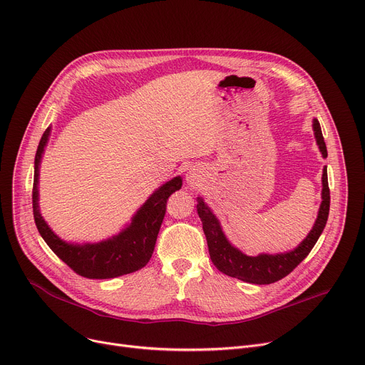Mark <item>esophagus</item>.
Returning a JSON list of instances; mask_svg holds the SVG:
<instances>
[{
    "instance_id": "esophagus-1",
    "label": "esophagus",
    "mask_w": 365,
    "mask_h": 365,
    "mask_svg": "<svg viewBox=\"0 0 365 365\" xmlns=\"http://www.w3.org/2000/svg\"><path fill=\"white\" fill-rule=\"evenodd\" d=\"M186 183L189 187L192 189H197L201 186L202 183V176H201V172L198 168H190L187 175H186Z\"/></svg>"
}]
</instances>
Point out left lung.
<instances>
[{"label":"left lung","instance_id":"8db88e82","mask_svg":"<svg viewBox=\"0 0 365 365\" xmlns=\"http://www.w3.org/2000/svg\"><path fill=\"white\" fill-rule=\"evenodd\" d=\"M312 130L315 140L320 148L322 155L327 157L326 142L322 133V128L317 118H312ZM323 190H322V205L319 210L317 220H315L308 236L301 242V244L289 252L283 254H259L257 257L245 255L233 247L229 239L226 237L220 222L214 215L211 208L204 202L201 197L197 198V210L198 215L202 222V229L207 237L208 252L212 264L222 273L239 279L242 282H248L254 284H270L274 283L292 272L295 267L311 252L315 242L319 240L323 229L326 227L329 208H330V190L327 182V167L323 168Z\"/></svg>","mask_w":365,"mask_h":365}]
</instances>
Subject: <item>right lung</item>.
Returning a JSON list of instances; mask_svg holds the SVG:
<instances>
[{"instance_id": "add662e5", "label": "right lung", "mask_w": 365, "mask_h": 365, "mask_svg": "<svg viewBox=\"0 0 365 365\" xmlns=\"http://www.w3.org/2000/svg\"><path fill=\"white\" fill-rule=\"evenodd\" d=\"M50 133L51 128L43 132L35 155L32 202L34 218L39 235L53 252L79 276L88 279H113L140 270L153 257L155 240L165 214L167 200L173 192L182 187V178H173L160 186L136 211L130 225L118 235L96 242V244H70L60 239L50 229L39 211V165Z\"/></svg>"}]
</instances>
